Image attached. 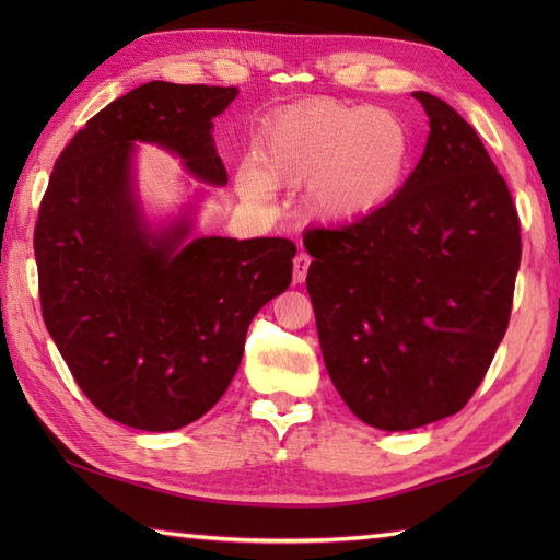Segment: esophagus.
Wrapping results in <instances>:
<instances>
[{"mask_svg": "<svg viewBox=\"0 0 560 560\" xmlns=\"http://www.w3.org/2000/svg\"><path fill=\"white\" fill-rule=\"evenodd\" d=\"M307 267H311V257L305 253H299L293 259V283H303L307 277Z\"/></svg>", "mask_w": 560, "mask_h": 560, "instance_id": "1", "label": "esophagus"}]
</instances>
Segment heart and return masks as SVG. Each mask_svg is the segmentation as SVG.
<instances>
[{"mask_svg":"<svg viewBox=\"0 0 560 560\" xmlns=\"http://www.w3.org/2000/svg\"><path fill=\"white\" fill-rule=\"evenodd\" d=\"M411 135L401 117L373 105L307 101L281 110L261 129L255 171L237 175L247 199L267 185H307V211L325 223L371 217L397 195L411 165Z\"/></svg>","mask_w":560,"mask_h":560,"instance_id":"b5f03b06","label":"heart"}]
</instances>
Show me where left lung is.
<instances>
[{"label":"left lung","mask_w":560,"mask_h":560,"mask_svg":"<svg viewBox=\"0 0 560 560\" xmlns=\"http://www.w3.org/2000/svg\"><path fill=\"white\" fill-rule=\"evenodd\" d=\"M423 156L383 209L303 235L327 373L380 431L457 413L503 341L520 269V219L479 135L431 93Z\"/></svg>","instance_id":"obj_1"}]
</instances>
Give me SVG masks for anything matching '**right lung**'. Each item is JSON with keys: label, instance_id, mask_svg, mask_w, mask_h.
<instances>
[{"label": "right lung", "instance_id": "obj_1", "mask_svg": "<svg viewBox=\"0 0 560 560\" xmlns=\"http://www.w3.org/2000/svg\"><path fill=\"white\" fill-rule=\"evenodd\" d=\"M235 86L149 81L113 101L59 153L33 249L45 327L93 407L139 431H177L217 404L253 317L289 289L287 237H192V209L151 229L135 151L156 144L223 187L213 117Z\"/></svg>", "mask_w": 560, "mask_h": 560}]
</instances>
